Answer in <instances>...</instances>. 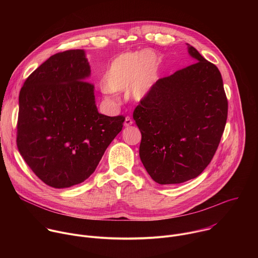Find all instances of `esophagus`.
I'll return each mask as SVG.
<instances>
[{
  "instance_id": "obj_1",
  "label": "esophagus",
  "mask_w": 258,
  "mask_h": 258,
  "mask_svg": "<svg viewBox=\"0 0 258 258\" xmlns=\"http://www.w3.org/2000/svg\"><path fill=\"white\" fill-rule=\"evenodd\" d=\"M133 123H134L133 119H132L130 116H126L125 119H124V123H123L124 126H126V127H127V126H131Z\"/></svg>"
}]
</instances>
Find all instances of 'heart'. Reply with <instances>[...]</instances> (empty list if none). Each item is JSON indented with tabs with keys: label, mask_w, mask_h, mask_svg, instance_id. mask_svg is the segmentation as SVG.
Returning <instances> with one entry per match:
<instances>
[{
	"label": "heart",
	"mask_w": 258,
	"mask_h": 258,
	"mask_svg": "<svg viewBox=\"0 0 258 258\" xmlns=\"http://www.w3.org/2000/svg\"><path fill=\"white\" fill-rule=\"evenodd\" d=\"M158 81V58L149 50L126 52L117 56L103 77V93L109 99L111 93L128 89L130 97L142 101L153 91Z\"/></svg>",
	"instance_id": "1"
}]
</instances>
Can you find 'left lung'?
<instances>
[{
    "label": "left lung",
    "mask_w": 258,
    "mask_h": 258,
    "mask_svg": "<svg viewBox=\"0 0 258 258\" xmlns=\"http://www.w3.org/2000/svg\"><path fill=\"white\" fill-rule=\"evenodd\" d=\"M187 47L196 63L158 80L134 111L142 134L141 161L160 185L198 176L210 163L228 117L218 68Z\"/></svg>",
    "instance_id": "left-lung-1"
}]
</instances>
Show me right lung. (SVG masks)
<instances>
[{
  "label": "right lung",
  "mask_w": 258,
  "mask_h": 258,
  "mask_svg": "<svg viewBox=\"0 0 258 258\" xmlns=\"http://www.w3.org/2000/svg\"><path fill=\"white\" fill-rule=\"evenodd\" d=\"M84 50L51 56L25 81L19 94L17 147L48 186L85 181L122 130L123 116L98 112Z\"/></svg>",
  "instance_id": "1"
}]
</instances>
